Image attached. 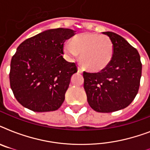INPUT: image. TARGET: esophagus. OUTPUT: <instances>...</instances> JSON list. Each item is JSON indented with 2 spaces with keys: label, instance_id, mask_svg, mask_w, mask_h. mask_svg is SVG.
<instances>
[{
  "label": "esophagus",
  "instance_id": "esophagus-1",
  "mask_svg": "<svg viewBox=\"0 0 150 150\" xmlns=\"http://www.w3.org/2000/svg\"><path fill=\"white\" fill-rule=\"evenodd\" d=\"M78 71H79V73H82V72H83V70H82V68H81V67H79V66L78 67Z\"/></svg>",
  "mask_w": 150,
  "mask_h": 150
}]
</instances>
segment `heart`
Returning <instances> with one entry per match:
<instances>
[{
	"mask_svg": "<svg viewBox=\"0 0 150 150\" xmlns=\"http://www.w3.org/2000/svg\"><path fill=\"white\" fill-rule=\"evenodd\" d=\"M64 51L70 59H75L80 54L82 65L89 71L97 72L109 65L114 54L110 39L95 33H82L74 36L64 46Z\"/></svg>",
	"mask_w": 150,
	"mask_h": 150,
	"instance_id": "1",
	"label": "heart"
}]
</instances>
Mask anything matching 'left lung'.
<instances>
[{"instance_id": "1", "label": "left lung", "mask_w": 150, "mask_h": 150, "mask_svg": "<svg viewBox=\"0 0 150 150\" xmlns=\"http://www.w3.org/2000/svg\"><path fill=\"white\" fill-rule=\"evenodd\" d=\"M113 43L114 54L109 65L97 73L84 71V89L89 106L96 112L124 109L137 95L142 76L138 50L113 32H103Z\"/></svg>"}]
</instances>
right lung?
Returning a JSON list of instances; mask_svg holds the SVG:
<instances>
[{
  "mask_svg": "<svg viewBox=\"0 0 150 150\" xmlns=\"http://www.w3.org/2000/svg\"><path fill=\"white\" fill-rule=\"evenodd\" d=\"M75 35L51 29L23 41L11 61V89L20 104L35 112L56 110L64 100L77 66L64 60V43Z\"/></svg>",
  "mask_w": 150,
  "mask_h": 150,
  "instance_id": "obj_1",
  "label": "right lung"
}]
</instances>
